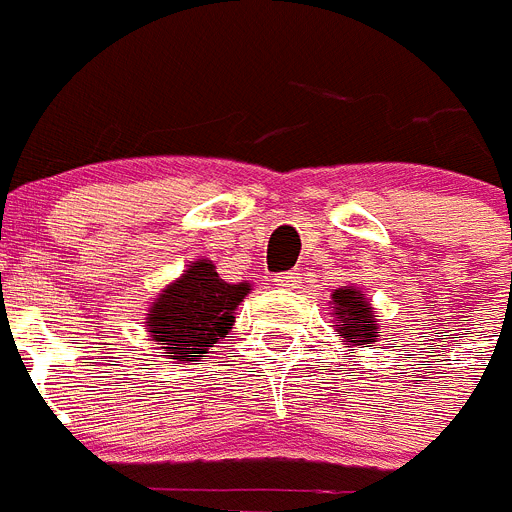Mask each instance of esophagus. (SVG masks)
Returning a JSON list of instances; mask_svg holds the SVG:
<instances>
[{"label": "esophagus", "instance_id": "esophagus-1", "mask_svg": "<svg viewBox=\"0 0 512 512\" xmlns=\"http://www.w3.org/2000/svg\"><path fill=\"white\" fill-rule=\"evenodd\" d=\"M298 274L295 272H282V274H277V279H274V282H277L279 287H295L298 285Z\"/></svg>", "mask_w": 512, "mask_h": 512}]
</instances>
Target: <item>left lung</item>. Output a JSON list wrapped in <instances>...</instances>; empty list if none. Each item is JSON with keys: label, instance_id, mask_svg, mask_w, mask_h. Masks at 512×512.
I'll return each mask as SVG.
<instances>
[{"label": "left lung", "instance_id": "obj_1", "mask_svg": "<svg viewBox=\"0 0 512 512\" xmlns=\"http://www.w3.org/2000/svg\"><path fill=\"white\" fill-rule=\"evenodd\" d=\"M334 313L339 318L336 323V331L339 336H344L347 342H373V336H378V326H375L373 308L368 305V300L362 298L357 290H342L334 292Z\"/></svg>", "mask_w": 512, "mask_h": 512}]
</instances>
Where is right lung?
Here are the masks:
<instances>
[{
    "label": "right lung",
    "instance_id": "1",
    "mask_svg": "<svg viewBox=\"0 0 512 512\" xmlns=\"http://www.w3.org/2000/svg\"><path fill=\"white\" fill-rule=\"evenodd\" d=\"M248 290L246 282L227 285L212 261H196L178 282L160 292L147 313V329L157 344H165L160 347L165 357L199 362L233 329V313Z\"/></svg>",
    "mask_w": 512,
    "mask_h": 512
}]
</instances>
